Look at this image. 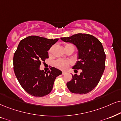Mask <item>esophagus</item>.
<instances>
[{
    "label": "esophagus",
    "instance_id": "34e87169",
    "mask_svg": "<svg viewBox=\"0 0 121 121\" xmlns=\"http://www.w3.org/2000/svg\"><path fill=\"white\" fill-rule=\"evenodd\" d=\"M66 74V72L65 71H62V75H64V74Z\"/></svg>",
    "mask_w": 121,
    "mask_h": 121
}]
</instances>
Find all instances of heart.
<instances>
[{"instance_id":"heart-1","label":"heart","mask_w":121,"mask_h":121,"mask_svg":"<svg viewBox=\"0 0 121 121\" xmlns=\"http://www.w3.org/2000/svg\"><path fill=\"white\" fill-rule=\"evenodd\" d=\"M71 48L74 50V45L71 43H66L65 45V49H67V48ZM53 49V46L51 47V48H50L49 51H48V54H49V56H51L52 54ZM70 64H71V62L70 61L64 60L59 59L56 61H55V62L54 64V65L56 67V68L58 69H60L66 70L68 68Z\"/></svg>"}]
</instances>
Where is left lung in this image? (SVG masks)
Returning a JSON list of instances; mask_svg holds the SVG:
<instances>
[{"instance_id": "left-lung-1", "label": "left lung", "mask_w": 121, "mask_h": 121, "mask_svg": "<svg viewBox=\"0 0 121 121\" xmlns=\"http://www.w3.org/2000/svg\"><path fill=\"white\" fill-rule=\"evenodd\" d=\"M65 42L72 43L78 50V61L73 67L74 71L82 69L80 75H72L66 85L71 93L83 94L95 88L105 69V54L102 43L91 35L78 33L61 37Z\"/></svg>"}]
</instances>
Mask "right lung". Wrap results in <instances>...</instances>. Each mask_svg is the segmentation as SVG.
<instances>
[{"label":"right lung","mask_w":121,"mask_h":121,"mask_svg":"<svg viewBox=\"0 0 121 121\" xmlns=\"http://www.w3.org/2000/svg\"><path fill=\"white\" fill-rule=\"evenodd\" d=\"M59 39L28 36L19 42L13 57V69L23 89L35 97H43L51 92L55 80L62 74L54 67L47 72L39 69L41 62L48 58V51Z\"/></svg>","instance_id":"right-lung-1"}]
</instances>
